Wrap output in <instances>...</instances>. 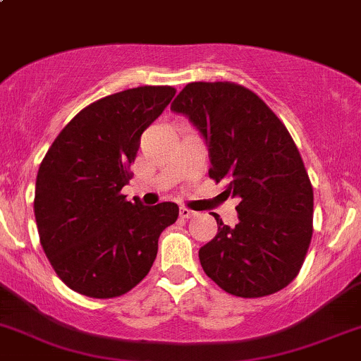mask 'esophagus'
<instances>
[{"label":"esophagus","mask_w":361,"mask_h":361,"mask_svg":"<svg viewBox=\"0 0 361 361\" xmlns=\"http://www.w3.org/2000/svg\"><path fill=\"white\" fill-rule=\"evenodd\" d=\"M197 212H193V211H190V209H187V207H181L180 209V216L183 217V219H190V217H193L195 216Z\"/></svg>","instance_id":"esophagus-1"}]
</instances>
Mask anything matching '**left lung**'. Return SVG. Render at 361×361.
Wrapping results in <instances>:
<instances>
[{
    "label": "left lung",
    "mask_w": 361,
    "mask_h": 361,
    "mask_svg": "<svg viewBox=\"0 0 361 361\" xmlns=\"http://www.w3.org/2000/svg\"><path fill=\"white\" fill-rule=\"evenodd\" d=\"M171 111L209 147V176L238 199V224L214 214L217 235L199 250L202 269L226 293L260 298L298 276L314 231V188L298 147L272 109L233 82H192Z\"/></svg>",
    "instance_id": "left-lung-1"
}]
</instances>
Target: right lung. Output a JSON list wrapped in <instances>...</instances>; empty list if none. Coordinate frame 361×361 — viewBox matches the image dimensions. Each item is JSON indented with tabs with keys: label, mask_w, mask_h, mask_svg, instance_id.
<instances>
[{
	"label": "right lung",
	"mask_w": 361,
	"mask_h": 361,
	"mask_svg": "<svg viewBox=\"0 0 361 361\" xmlns=\"http://www.w3.org/2000/svg\"><path fill=\"white\" fill-rule=\"evenodd\" d=\"M176 94L144 85L84 108L39 166L34 214L42 250L70 290L116 298L149 274L161 233L178 219L173 202L144 207L121 195L144 130Z\"/></svg>",
	"instance_id": "1"
}]
</instances>
